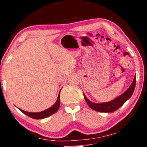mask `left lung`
Segmentation results:
<instances>
[{
  "mask_svg": "<svg viewBox=\"0 0 147 147\" xmlns=\"http://www.w3.org/2000/svg\"><path fill=\"white\" fill-rule=\"evenodd\" d=\"M136 86V77H134L133 82L131 84V85L126 92H124L123 94L118 96L115 99L112 100V101L108 102H104V103H94L90 101L89 100L86 98V96L84 95V98L88 106H90L92 109H93L96 111L101 112H112L118 110V108L121 107L129 98L131 97V96L133 94L134 88Z\"/></svg>",
  "mask_w": 147,
  "mask_h": 147,
  "instance_id": "left-lung-1",
  "label": "left lung"
}]
</instances>
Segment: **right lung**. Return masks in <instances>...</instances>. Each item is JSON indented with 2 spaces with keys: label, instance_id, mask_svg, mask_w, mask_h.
Listing matches in <instances>:
<instances>
[{
  "label": "right lung",
  "instance_id": "1",
  "mask_svg": "<svg viewBox=\"0 0 147 147\" xmlns=\"http://www.w3.org/2000/svg\"><path fill=\"white\" fill-rule=\"evenodd\" d=\"M59 94H60V92L59 94V96H58L57 102H55V104H54L53 106H51V108H48V109L44 110V111L39 112H29L24 111V110L20 109V108L19 110H21L23 113L26 114V115L28 116H29V117L34 118V119H43V118H47L48 116H51L53 114L55 113V112L57 111V110L59 109V105H60Z\"/></svg>",
  "mask_w": 147,
  "mask_h": 147
}]
</instances>
